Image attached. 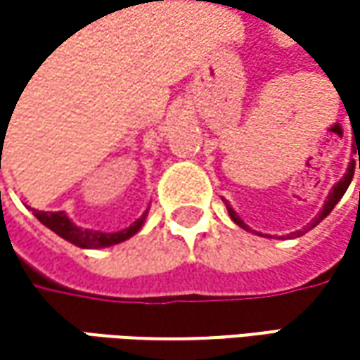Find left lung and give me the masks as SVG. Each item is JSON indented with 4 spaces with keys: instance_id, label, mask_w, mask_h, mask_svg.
Here are the masks:
<instances>
[{
    "instance_id": "left-lung-1",
    "label": "left lung",
    "mask_w": 360,
    "mask_h": 360,
    "mask_svg": "<svg viewBox=\"0 0 360 360\" xmlns=\"http://www.w3.org/2000/svg\"><path fill=\"white\" fill-rule=\"evenodd\" d=\"M359 167H360V165H359ZM352 175H354V167L350 165V169H348V173L344 175V179L333 185V189H331V193H329V198H327V202H325L323 210H321V212H319V217H317V219H315V221H313V223L309 225V229H313L315 225H319V223L323 221L325 217H327V214H329V212L333 210V206H335V204L340 202V198H342V195L346 193V189H348V185H350V181H352ZM227 210H229V217L233 219V223H238V225H240L242 229H248V225H246V223H244V221H242V219H240V217L236 214V210H233L231 206H227ZM309 229H304V231H309ZM296 236H302V231H296Z\"/></svg>"
}]
</instances>
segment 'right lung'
Instances as JSON below:
<instances>
[{
  "label": "right lung",
  "instance_id": "add662e5",
  "mask_svg": "<svg viewBox=\"0 0 360 360\" xmlns=\"http://www.w3.org/2000/svg\"><path fill=\"white\" fill-rule=\"evenodd\" d=\"M1 150H4V146H1ZM33 214H35L37 219H39L47 229H51L53 233H58L60 238H64L66 242H70V244H75V246H79V248H108V246L120 244V242L129 240L131 236H135V233L141 229V225H143V221H146V217H148V210H146L133 225H129V227L122 229V231H114V233L81 229V227H77L64 212H43V210H35V208H33Z\"/></svg>",
  "mask_w": 360,
  "mask_h": 360
}]
</instances>
